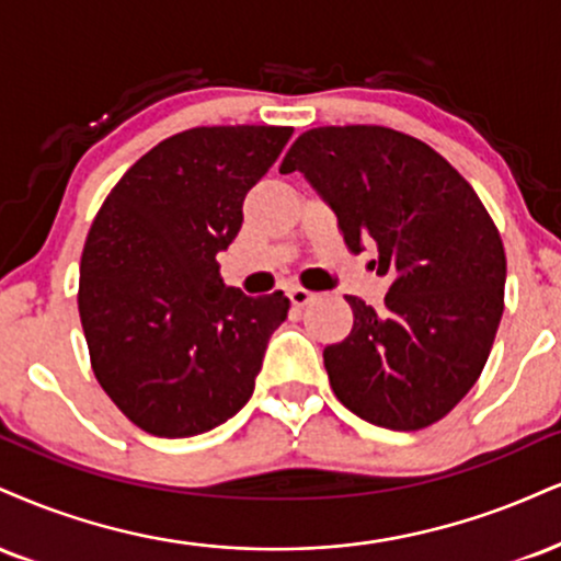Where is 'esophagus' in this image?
I'll return each instance as SVG.
<instances>
[{
    "instance_id": "34e87169",
    "label": "esophagus",
    "mask_w": 561,
    "mask_h": 561,
    "mask_svg": "<svg viewBox=\"0 0 561 561\" xmlns=\"http://www.w3.org/2000/svg\"><path fill=\"white\" fill-rule=\"evenodd\" d=\"M287 295H289V300H293L295 308H302V306H308L310 300H316V293H310V289H306V287H289Z\"/></svg>"
}]
</instances>
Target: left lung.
Instances as JSON below:
<instances>
[{"mask_svg":"<svg viewBox=\"0 0 561 561\" xmlns=\"http://www.w3.org/2000/svg\"><path fill=\"white\" fill-rule=\"evenodd\" d=\"M302 172L334 208L350 251L376 242L383 310L347 295L353 332L323 350L336 400L363 421H442L489 360L507 255L470 182L423 140L381 125L313 127L279 172Z\"/></svg>","mask_w":561,"mask_h":561,"instance_id":"left-lung-1","label":"left lung"}]
</instances>
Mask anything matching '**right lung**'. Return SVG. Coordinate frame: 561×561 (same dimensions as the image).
Instances as JSON below:
<instances>
[{"instance_id": "add662e5", "label": "right lung", "mask_w": 561, "mask_h": 561, "mask_svg": "<svg viewBox=\"0 0 561 561\" xmlns=\"http://www.w3.org/2000/svg\"><path fill=\"white\" fill-rule=\"evenodd\" d=\"M293 127L211 125L161 140L119 178L88 229L78 310L101 389L146 434L211 431L251 400L282 289L227 287L216 253Z\"/></svg>"}]
</instances>
